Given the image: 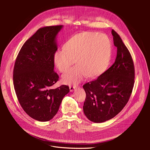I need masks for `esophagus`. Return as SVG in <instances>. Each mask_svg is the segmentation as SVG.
Returning a JSON list of instances; mask_svg holds the SVG:
<instances>
[{"instance_id":"34e87169","label":"esophagus","mask_w":150,"mask_h":150,"mask_svg":"<svg viewBox=\"0 0 150 150\" xmlns=\"http://www.w3.org/2000/svg\"><path fill=\"white\" fill-rule=\"evenodd\" d=\"M76 88V87H75V86H69V90H70V91H71V92L74 91Z\"/></svg>"}]
</instances>
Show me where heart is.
<instances>
[{
	"mask_svg": "<svg viewBox=\"0 0 150 150\" xmlns=\"http://www.w3.org/2000/svg\"><path fill=\"white\" fill-rule=\"evenodd\" d=\"M112 54V43L108 37L94 32H83L68 39L63 51L53 56L56 67L62 73L67 72L75 63L76 66L63 76L67 84L78 83L85 76L94 78L108 67Z\"/></svg>",
	"mask_w": 150,
	"mask_h": 150,
	"instance_id": "obj_1",
	"label": "heart"
}]
</instances>
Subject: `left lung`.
<instances>
[{"label":"left lung","mask_w":150,"mask_h":150,"mask_svg":"<svg viewBox=\"0 0 150 150\" xmlns=\"http://www.w3.org/2000/svg\"><path fill=\"white\" fill-rule=\"evenodd\" d=\"M112 34L114 45L117 47L115 62L97 79L83 85L86 93L83 113L95 123L113 118L124 108L131 97L135 82L131 54L119 35L113 30Z\"/></svg>","instance_id":"8db88e82"}]
</instances>
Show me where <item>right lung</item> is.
Here are the masks:
<instances>
[{
    "instance_id": "add662e5",
    "label": "right lung",
    "mask_w": 150,
    "mask_h": 150,
    "mask_svg": "<svg viewBox=\"0 0 150 150\" xmlns=\"http://www.w3.org/2000/svg\"><path fill=\"white\" fill-rule=\"evenodd\" d=\"M62 27L38 29L21 47L13 68L18 101L28 116L40 122L49 121L56 115L63 98L69 92L68 85L52 87L59 78L54 71L53 56L57 49L56 35Z\"/></svg>"
}]
</instances>
